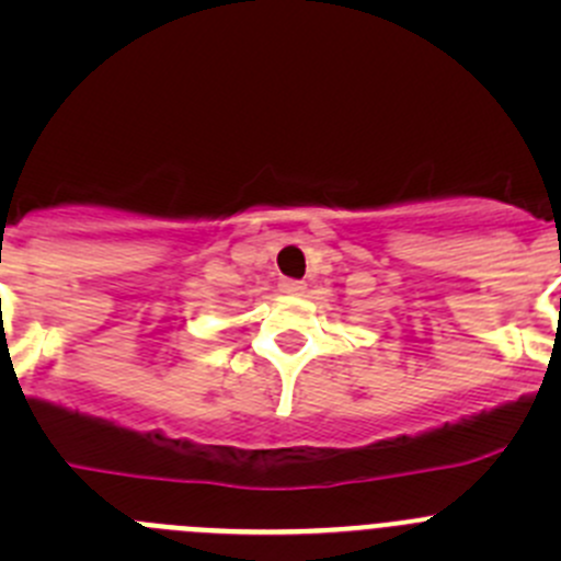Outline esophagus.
<instances>
[{
	"label": "esophagus",
	"mask_w": 561,
	"mask_h": 561,
	"mask_svg": "<svg viewBox=\"0 0 561 561\" xmlns=\"http://www.w3.org/2000/svg\"><path fill=\"white\" fill-rule=\"evenodd\" d=\"M279 290L287 293V296H304L307 285H304V282H298V279H282Z\"/></svg>",
	"instance_id": "obj_1"
}]
</instances>
